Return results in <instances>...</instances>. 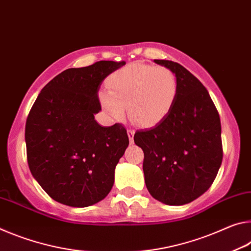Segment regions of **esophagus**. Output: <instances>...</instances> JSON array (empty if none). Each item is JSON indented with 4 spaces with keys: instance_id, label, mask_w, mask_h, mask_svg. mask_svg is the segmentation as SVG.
Returning a JSON list of instances; mask_svg holds the SVG:
<instances>
[{
    "instance_id": "1",
    "label": "esophagus",
    "mask_w": 251,
    "mask_h": 251,
    "mask_svg": "<svg viewBox=\"0 0 251 251\" xmlns=\"http://www.w3.org/2000/svg\"><path fill=\"white\" fill-rule=\"evenodd\" d=\"M134 132L135 131L133 129H128V135H129V140L130 142H133V137H134Z\"/></svg>"
}]
</instances>
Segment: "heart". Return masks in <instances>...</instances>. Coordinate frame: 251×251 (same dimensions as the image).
I'll return each mask as SVG.
<instances>
[{
	"label": "heart",
	"mask_w": 251,
	"mask_h": 251,
	"mask_svg": "<svg viewBox=\"0 0 251 251\" xmlns=\"http://www.w3.org/2000/svg\"><path fill=\"white\" fill-rule=\"evenodd\" d=\"M109 92L101 94L104 110L122 120L128 106L130 120L138 126H152L169 113L179 92L172 70L143 63H131L117 70L108 81Z\"/></svg>",
	"instance_id": "obj_1"
}]
</instances>
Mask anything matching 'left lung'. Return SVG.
I'll return each mask as SVG.
<instances>
[{
  "label": "left lung",
  "mask_w": 251,
  "mask_h": 251,
  "mask_svg": "<svg viewBox=\"0 0 251 251\" xmlns=\"http://www.w3.org/2000/svg\"><path fill=\"white\" fill-rule=\"evenodd\" d=\"M154 62L172 70L179 92L172 109L153 128L137 131L143 150L147 189L154 199L181 206L206 192L223 162L219 113L203 84L169 60Z\"/></svg>",
  "instance_id": "8db88e82"
}]
</instances>
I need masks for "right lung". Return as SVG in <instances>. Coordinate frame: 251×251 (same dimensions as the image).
<instances>
[{
    "instance_id": "add662e5",
    "label": "right lung",
    "mask_w": 251,
    "mask_h": 251,
    "mask_svg": "<svg viewBox=\"0 0 251 251\" xmlns=\"http://www.w3.org/2000/svg\"><path fill=\"white\" fill-rule=\"evenodd\" d=\"M125 61H99L57 75L42 89L25 125L32 176L57 202L83 208L108 196L114 170L129 146L121 123L101 126L98 92Z\"/></svg>"
}]
</instances>
